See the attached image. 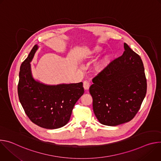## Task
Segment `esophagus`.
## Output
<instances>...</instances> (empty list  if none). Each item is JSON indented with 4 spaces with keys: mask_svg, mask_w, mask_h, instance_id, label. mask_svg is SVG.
I'll return each instance as SVG.
<instances>
[{
    "mask_svg": "<svg viewBox=\"0 0 161 161\" xmlns=\"http://www.w3.org/2000/svg\"><path fill=\"white\" fill-rule=\"evenodd\" d=\"M83 87L85 90H88L90 87V82L87 80H85L83 81Z\"/></svg>",
    "mask_w": 161,
    "mask_h": 161,
    "instance_id": "obj_1",
    "label": "esophagus"
}]
</instances>
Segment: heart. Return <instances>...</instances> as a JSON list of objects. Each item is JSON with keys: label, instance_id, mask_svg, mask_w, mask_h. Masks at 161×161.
Masks as SVG:
<instances>
[{"label": "heart", "instance_id": "heart-1", "mask_svg": "<svg viewBox=\"0 0 161 161\" xmlns=\"http://www.w3.org/2000/svg\"><path fill=\"white\" fill-rule=\"evenodd\" d=\"M101 48L99 47H96L95 48H94L92 50H91L90 53L92 55H97L101 53ZM109 61V57H106L104 59L99 61L94 66L95 70L97 72L101 71L108 65Z\"/></svg>", "mask_w": 161, "mask_h": 161}]
</instances>
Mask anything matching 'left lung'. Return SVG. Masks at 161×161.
<instances>
[{"label":"left lung","instance_id":"1","mask_svg":"<svg viewBox=\"0 0 161 161\" xmlns=\"http://www.w3.org/2000/svg\"><path fill=\"white\" fill-rule=\"evenodd\" d=\"M122 56L112 60L92 79L89 88L99 122L116 126L130 121L147 93V79L141 57L124 43Z\"/></svg>","mask_w":161,"mask_h":161}]
</instances>
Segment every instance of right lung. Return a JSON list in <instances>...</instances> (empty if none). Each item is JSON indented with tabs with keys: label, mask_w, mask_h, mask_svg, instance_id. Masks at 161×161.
Returning a JSON list of instances; mask_svg holds the SVG:
<instances>
[{
	"label": "right lung",
	"mask_w": 161,
	"mask_h": 161,
	"mask_svg": "<svg viewBox=\"0 0 161 161\" xmlns=\"http://www.w3.org/2000/svg\"><path fill=\"white\" fill-rule=\"evenodd\" d=\"M37 48L36 44L20 66L19 100L34 124L45 129H58L69 121L75 104L84 93L83 83L47 85L36 81L30 62Z\"/></svg>",
	"instance_id": "1"
}]
</instances>
